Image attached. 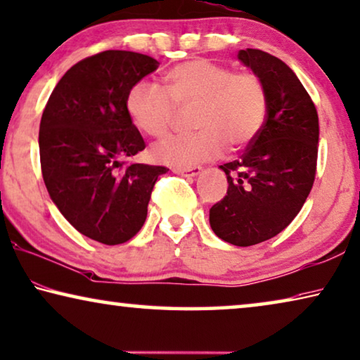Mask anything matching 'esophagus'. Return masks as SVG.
<instances>
[{
	"label": "esophagus",
	"instance_id": "1",
	"mask_svg": "<svg viewBox=\"0 0 360 360\" xmlns=\"http://www.w3.org/2000/svg\"><path fill=\"white\" fill-rule=\"evenodd\" d=\"M202 171V167H191V168H176L174 173L181 174V176H187V178H193Z\"/></svg>",
	"mask_w": 360,
	"mask_h": 360
}]
</instances>
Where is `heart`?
I'll return each mask as SVG.
<instances>
[{"mask_svg": "<svg viewBox=\"0 0 360 360\" xmlns=\"http://www.w3.org/2000/svg\"><path fill=\"white\" fill-rule=\"evenodd\" d=\"M127 112L142 133L160 138L171 127L176 107H193L189 136H171L152 147V158L176 168L240 149L256 138L267 115V93L253 72H233L210 59L182 62L167 72L165 88L139 79L127 94Z\"/></svg>", "mask_w": 360, "mask_h": 360, "instance_id": "obj_1", "label": "heart"}]
</instances>
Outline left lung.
<instances>
[{
	"instance_id": "left-lung-1",
	"label": "left lung",
	"mask_w": 360,
	"mask_h": 360,
	"mask_svg": "<svg viewBox=\"0 0 360 360\" xmlns=\"http://www.w3.org/2000/svg\"><path fill=\"white\" fill-rule=\"evenodd\" d=\"M238 59L264 83L267 115L242 155L219 167L229 187L211 207L210 224L224 242L250 247L276 237L303 208L316 179L319 117L285 62L250 48Z\"/></svg>"
}]
</instances>
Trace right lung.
Wrapping results in <instances>:
<instances>
[{"mask_svg":"<svg viewBox=\"0 0 360 360\" xmlns=\"http://www.w3.org/2000/svg\"><path fill=\"white\" fill-rule=\"evenodd\" d=\"M158 60L102 51L79 60L56 84L39 123V162L51 200L75 229L104 245L141 231L165 167L120 162L146 149L127 112L136 82Z\"/></svg>","mask_w":360,"mask_h":360,"instance_id":"add662e5","label":"right lung"}]
</instances>
